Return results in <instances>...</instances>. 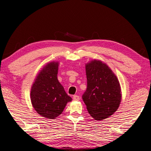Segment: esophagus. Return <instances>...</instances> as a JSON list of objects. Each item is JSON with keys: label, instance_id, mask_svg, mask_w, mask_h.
<instances>
[{"label": "esophagus", "instance_id": "esophagus-1", "mask_svg": "<svg viewBox=\"0 0 151 151\" xmlns=\"http://www.w3.org/2000/svg\"><path fill=\"white\" fill-rule=\"evenodd\" d=\"M73 99L75 101H78L80 100V97H79V96H78V95H74L73 96Z\"/></svg>", "mask_w": 151, "mask_h": 151}]
</instances>
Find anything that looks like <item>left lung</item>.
<instances>
[{
    "label": "left lung",
    "mask_w": 151,
    "mask_h": 151,
    "mask_svg": "<svg viewBox=\"0 0 151 151\" xmlns=\"http://www.w3.org/2000/svg\"><path fill=\"white\" fill-rule=\"evenodd\" d=\"M85 69L87 88L83 100L91 116L103 121L119 109L122 99L121 85L113 71L100 60L86 63Z\"/></svg>",
    "instance_id": "left-lung-1"
}]
</instances>
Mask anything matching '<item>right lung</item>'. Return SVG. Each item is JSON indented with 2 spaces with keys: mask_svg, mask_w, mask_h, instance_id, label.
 Masks as SVG:
<instances>
[{
  "mask_svg": "<svg viewBox=\"0 0 151 151\" xmlns=\"http://www.w3.org/2000/svg\"><path fill=\"white\" fill-rule=\"evenodd\" d=\"M59 63H47L36 76L30 89V101L38 114L55 119L62 113L66 104L72 101L57 78Z\"/></svg>",
  "mask_w": 151,
  "mask_h": 151,
  "instance_id": "add662e5",
  "label": "right lung"
}]
</instances>
